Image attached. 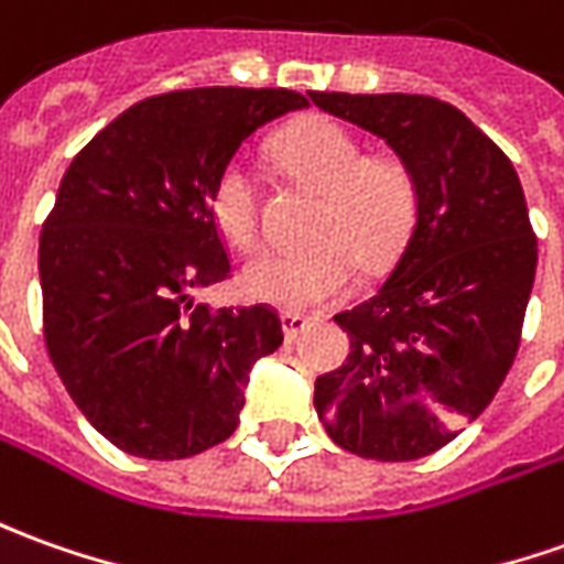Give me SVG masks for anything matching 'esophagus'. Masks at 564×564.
<instances>
[{"label":"esophagus","instance_id":"esophagus-1","mask_svg":"<svg viewBox=\"0 0 564 564\" xmlns=\"http://www.w3.org/2000/svg\"><path fill=\"white\" fill-rule=\"evenodd\" d=\"M281 324H283V336H286V339L293 343V339H299L302 333L312 327L314 317H305V314H296V312H283Z\"/></svg>","mask_w":564,"mask_h":564}]
</instances>
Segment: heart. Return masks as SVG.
Masks as SVG:
<instances>
[{
	"label": "heart",
	"instance_id": "b5f03b06",
	"mask_svg": "<svg viewBox=\"0 0 564 564\" xmlns=\"http://www.w3.org/2000/svg\"><path fill=\"white\" fill-rule=\"evenodd\" d=\"M286 170L324 191L308 247H271L240 271L247 296L286 312L321 308L346 293L358 262L377 268L404 247L416 218V182L401 160H367L361 141L333 120H305L278 141ZM216 228L234 247L259 231V200L250 166L237 156L209 194Z\"/></svg>",
	"mask_w": 564,
	"mask_h": 564
}]
</instances>
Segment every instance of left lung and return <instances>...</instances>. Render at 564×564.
Masks as SVG:
<instances>
[{
	"label": "left lung",
	"mask_w": 564,
	"mask_h": 564,
	"mask_svg": "<svg viewBox=\"0 0 564 564\" xmlns=\"http://www.w3.org/2000/svg\"><path fill=\"white\" fill-rule=\"evenodd\" d=\"M308 98L382 138L416 182V218L389 278L333 317L351 351L317 377L314 411L358 457L420 459L481 416L519 351L538 271L522 185L507 153L438 98Z\"/></svg>",
	"instance_id": "left-lung-1"
}]
</instances>
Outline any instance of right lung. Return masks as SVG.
<instances>
[{"instance_id": "1", "label": "right lung", "mask_w": 564, "mask_h": 564, "mask_svg": "<svg viewBox=\"0 0 564 564\" xmlns=\"http://www.w3.org/2000/svg\"><path fill=\"white\" fill-rule=\"evenodd\" d=\"M308 101L185 89L132 105L73 156L40 237L45 346L73 404L120 451L185 459L237 429L250 370L283 343L265 305L194 296L228 278L209 213L240 144Z\"/></svg>"}]
</instances>
